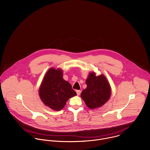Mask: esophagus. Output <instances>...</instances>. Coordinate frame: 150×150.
<instances>
[{
  "instance_id": "1",
  "label": "esophagus",
  "mask_w": 150,
  "mask_h": 150,
  "mask_svg": "<svg viewBox=\"0 0 150 150\" xmlns=\"http://www.w3.org/2000/svg\"><path fill=\"white\" fill-rule=\"evenodd\" d=\"M76 93H77V96H80V94H81V91L80 90H77Z\"/></svg>"
}]
</instances>
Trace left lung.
<instances>
[{
  "label": "left lung",
  "mask_w": 150,
  "mask_h": 150,
  "mask_svg": "<svg viewBox=\"0 0 150 150\" xmlns=\"http://www.w3.org/2000/svg\"><path fill=\"white\" fill-rule=\"evenodd\" d=\"M87 88L81 94V97L91 109L98 108L103 105L111 96V87L103 74L97 76L90 72L86 81Z\"/></svg>",
  "instance_id": "8db88e82"
}]
</instances>
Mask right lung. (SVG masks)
<instances>
[{"label": "right lung", "mask_w": 150, "mask_h": 150, "mask_svg": "<svg viewBox=\"0 0 150 150\" xmlns=\"http://www.w3.org/2000/svg\"><path fill=\"white\" fill-rule=\"evenodd\" d=\"M63 70L51 67L44 76L39 88V96L45 105L53 110H60L66 102L77 95L71 85L63 78Z\"/></svg>", "instance_id": "1"}]
</instances>
